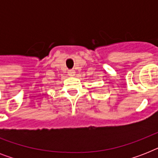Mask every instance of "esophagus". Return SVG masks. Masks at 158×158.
<instances>
[{
    "mask_svg": "<svg viewBox=\"0 0 158 158\" xmlns=\"http://www.w3.org/2000/svg\"><path fill=\"white\" fill-rule=\"evenodd\" d=\"M68 74L70 75V76H73V75L75 74V71H74V70H69V71H68Z\"/></svg>",
    "mask_w": 158,
    "mask_h": 158,
    "instance_id": "obj_1",
    "label": "esophagus"
}]
</instances>
